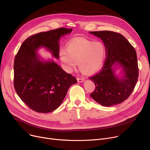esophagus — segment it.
Listing matches in <instances>:
<instances>
[{"mask_svg": "<svg viewBox=\"0 0 150 150\" xmlns=\"http://www.w3.org/2000/svg\"><path fill=\"white\" fill-rule=\"evenodd\" d=\"M84 78H77V81L79 83H82L84 81Z\"/></svg>", "mask_w": 150, "mask_h": 150, "instance_id": "obj_1", "label": "esophagus"}]
</instances>
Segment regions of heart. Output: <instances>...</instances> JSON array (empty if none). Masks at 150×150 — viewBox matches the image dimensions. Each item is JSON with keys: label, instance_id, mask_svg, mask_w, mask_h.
<instances>
[{"label": "heart", "instance_id": "heart-1", "mask_svg": "<svg viewBox=\"0 0 150 150\" xmlns=\"http://www.w3.org/2000/svg\"><path fill=\"white\" fill-rule=\"evenodd\" d=\"M59 57L62 66L67 72H72L78 63L83 74L92 75L103 66L106 57V49L101 42L76 38L69 42L66 50L61 49L59 51Z\"/></svg>", "mask_w": 150, "mask_h": 150}]
</instances>
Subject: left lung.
I'll use <instances>...</instances> for the list:
<instances>
[{
	"instance_id": "obj_1",
	"label": "left lung",
	"mask_w": 150,
	"mask_h": 150,
	"mask_svg": "<svg viewBox=\"0 0 150 150\" xmlns=\"http://www.w3.org/2000/svg\"><path fill=\"white\" fill-rule=\"evenodd\" d=\"M89 33L100 38L106 49V58L101 70L89 78L96 85L91 97L103 106L120 104L130 96L138 80L136 52L120 33L111 31ZM119 68L121 69V76L116 74Z\"/></svg>"
}]
</instances>
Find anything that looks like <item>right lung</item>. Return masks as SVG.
<instances>
[{
	"instance_id": "add662e5",
	"label": "right lung",
	"mask_w": 150,
	"mask_h": 150,
	"mask_svg": "<svg viewBox=\"0 0 150 150\" xmlns=\"http://www.w3.org/2000/svg\"><path fill=\"white\" fill-rule=\"evenodd\" d=\"M72 31L59 28L31 36L23 41L15 57L14 89L20 98L37 112L49 113L57 109L69 88L77 82L53 59L44 60L37 52L45 48L58 59L59 39Z\"/></svg>"
}]
</instances>
